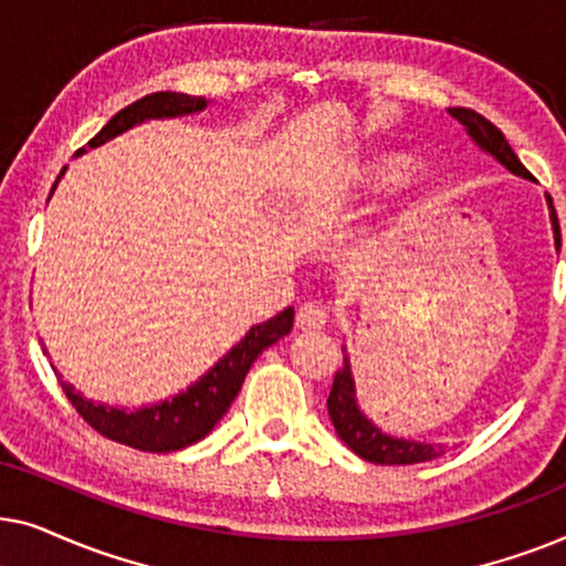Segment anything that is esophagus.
Returning a JSON list of instances; mask_svg holds the SVG:
<instances>
[{
  "label": "esophagus",
  "mask_w": 566,
  "mask_h": 566,
  "mask_svg": "<svg viewBox=\"0 0 566 566\" xmlns=\"http://www.w3.org/2000/svg\"><path fill=\"white\" fill-rule=\"evenodd\" d=\"M327 319H329L327 308L322 304H312V301H308V304H301L296 312V327L301 332H319L327 327Z\"/></svg>",
  "instance_id": "34e87169"
}]
</instances>
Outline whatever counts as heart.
Segmentation results:
<instances>
[{"label": "heart", "instance_id": "b5f03b06", "mask_svg": "<svg viewBox=\"0 0 566 566\" xmlns=\"http://www.w3.org/2000/svg\"><path fill=\"white\" fill-rule=\"evenodd\" d=\"M405 161H407V157L401 151L368 154V157L353 169L350 180L358 185L360 190H378V188H384L386 182H391L394 177H397L399 169L405 167ZM405 185L412 192H417V196H428V192L436 190L438 177L430 167H420L407 177Z\"/></svg>", "mask_w": 566, "mask_h": 566}]
</instances>
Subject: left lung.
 I'll return each instance as SVG.
<instances>
[{"instance_id":"1","label":"left lung","mask_w":566,"mask_h":566,"mask_svg":"<svg viewBox=\"0 0 566 566\" xmlns=\"http://www.w3.org/2000/svg\"><path fill=\"white\" fill-rule=\"evenodd\" d=\"M448 113H451L453 118L467 128L471 142H474L484 154H490V157L497 159L502 167L510 169V172L517 177H523V180H533V175L523 167V161L517 159V154L510 149L505 134H502L494 123L486 120L484 115L469 111V107H451ZM546 203H548V219H552V229H554V247L556 252H559L562 231H559V219H556L552 196H546ZM343 353H345L343 368L335 374V384H332V391L327 399L329 420L335 424L339 440H343L355 455H360L363 461L381 463V467H407V463H422V461L438 459V455L443 453V446L440 443H420V440L394 438L368 420L366 412L358 407L350 355H347L345 347Z\"/></svg>"}]
</instances>
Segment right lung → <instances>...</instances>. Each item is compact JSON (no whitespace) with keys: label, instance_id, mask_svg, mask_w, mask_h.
Instances as JSON below:
<instances>
[{"label":"right lung","instance_id":"right-lung-1","mask_svg":"<svg viewBox=\"0 0 566 566\" xmlns=\"http://www.w3.org/2000/svg\"><path fill=\"white\" fill-rule=\"evenodd\" d=\"M211 105V99L206 97H192L182 95V92H154L136 99L134 105L123 107L120 113H115L111 120L105 123L103 130L95 138H90V149H97L111 138L126 134L134 126H142L146 120H161V118H182V115L203 113ZM87 149H80L74 157H80ZM66 167L61 169V175L53 182V190L61 177H64ZM49 196V198H51ZM293 327V308H283L281 314H275L273 319L254 324L216 366L198 378L196 384L188 389L175 394L172 399L157 401V405L138 407L134 412L123 407H111L103 401H92L82 397L72 384H66L56 366L51 363L53 374L59 376L61 389L66 391V397L76 407L84 420L95 428L99 436L115 440V443L138 448V451L149 453H169V451H182L192 443H198L200 438H206L208 432L216 428V422L227 415L231 401L237 399L239 389H242L247 370L262 350H268L270 345L285 337ZM43 353L49 350L43 347Z\"/></svg>","mask_w":566,"mask_h":566}]
</instances>
